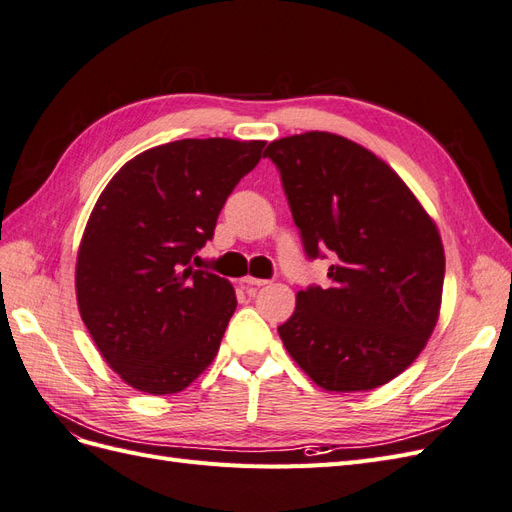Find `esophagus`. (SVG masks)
Segmentation results:
<instances>
[{
    "label": "esophagus",
    "instance_id": "1",
    "mask_svg": "<svg viewBox=\"0 0 512 512\" xmlns=\"http://www.w3.org/2000/svg\"><path fill=\"white\" fill-rule=\"evenodd\" d=\"M269 282L267 280H260V277H252V275H245V277H241V286H256V288H260V286H267Z\"/></svg>",
    "mask_w": 512,
    "mask_h": 512
}]
</instances>
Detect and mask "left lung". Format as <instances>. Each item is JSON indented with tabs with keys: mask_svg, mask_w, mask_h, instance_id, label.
<instances>
[{
	"mask_svg": "<svg viewBox=\"0 0 512 512\" xmlns=\"http://www.w3.org/2000/svg\"><path fill=\"white\" fill-rule=\"evenodd\" d=\"M265 156L280 168L307 256L335 260L331 288L299 290L277 333L320 389H378L416 361L438 324L440 230L404 179L346 136L292 134Z\"/></svg>",
	"mask_w": 512,
	"mask_h": 512,
	"instance_id": "8db88e82",
	"label": "left lung"
}]
</instances>
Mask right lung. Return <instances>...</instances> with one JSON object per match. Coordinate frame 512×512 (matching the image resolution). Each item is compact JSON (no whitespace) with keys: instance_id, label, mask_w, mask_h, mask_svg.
<instances>
[{"instance_id":"obj_1","label":"right lung","mask_w":512,"mask_h":512,"mask_svg":"<svg viewBox=\"0 0 512 512\" xmlns=\"http://www.w3.org/2000/svg\"><path fill=\"white\" fill-rule=\"evenodd\" d=\"M262 147L232 138L151 147L96 200L76 254V303L102 359L132 389L179 393L218 354L235 288L196 271L192 256Z\"/></svg>"}]
</instances>
